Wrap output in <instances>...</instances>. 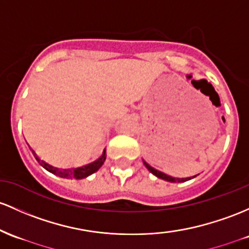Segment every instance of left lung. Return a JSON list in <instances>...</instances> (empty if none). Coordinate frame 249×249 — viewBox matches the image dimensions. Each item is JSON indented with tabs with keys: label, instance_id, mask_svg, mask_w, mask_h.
<instances>
[{
	"label": "left lung",
	"instance_id": "1",
	"mask_svg": "<svg viewBox=\"0 0 249 249\" xmlns=\"http://www.w3.org/2000/svg\"><path fill=\"white\" fill-rule=\"evenodd\" d=\"M143 163H144V165L146 166V169H147V170L150 171V173L154 174L155 176H157V177H158V178L164 179V181H168V182H171V183H176V182H185V181H188V179H190V177H189V178H175V177H173V176H169V175H166V174H164V173H162V171L156 170V169H155V168H152L151 165L147 164V163L145 162V160H143ZM194 177H195V176H194Z\"/></svg>",
	"mask_w": 249,
	"mask_h": 249
}]
</instances>
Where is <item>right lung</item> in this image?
<instances>
[{
  "mask_svg": "<svg viewBox=\"0 0 249 249\" xmlns=\"http://www.w3.org/2000/svg\"><path fill=\"white\" fill-rule=\"evenodd\" d=\"M33 154H34L37 162H39L40 164L46 169V170H48L49 173L56 175V176L62 177V178H75V179L85 178V177L89 176V175H92L93 173H95V171L99 170L100 166L104 164V162H105V160H106V155H105L106 151L104 150L102 157L98 158V160H94L93 163H91V164H87L85 166H81V168H76V169H74V170H71V169L55 168V166H53V165L48 164V163L43 162V160H41L40 158L35 155L34 151H33Z\"/></svg>",
  "mask_w": 249,
  "mask_h": 249,
  "instance_id": "add662e5",
  "label": "right lung"
}]
</instances>
